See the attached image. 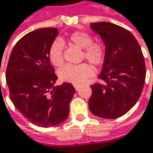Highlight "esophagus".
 <instances>
[{
  "mask_svg": "<svg viewBox=\"0 0 153 153\" xmlns=\"http://www.w3.org/2000/svg\"><path fill=\"white\" fill-rule=\"evenodd\" d=\"M74 88H75V89H76L77 91L79 89V85H74Z\"/></svg>",
  "mask_w": 153,
  "mask_h": 153,
  "instance_id": "esophagus-1",
  "label": "esophagus"
}]
</instances>
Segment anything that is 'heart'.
I'll return each instance as SVG.
<instances>
[{
    "instance_id": "heart-1",
    "label": "heart",
    "mask_w": 153,
    "mask_h": 153,
    "mask_svg": "<svg viewBox=\"0 0 153 153\" xmlns=\"http://www.w3.org/2000/svg\"><path fill=\"white\" fill-rule=\"evenodd\" d=\"M69 43L83 49V58L94 65H99L103 62L105 48L102 44L93 42V38L88 33L84 31H75L68 36ZM64 45L61 40H55L49 49V58L54 65H60L63 63ZM93 67L88 63L79 65H65L62 66L58 74L64 82L79 85L93 75Z\"/></svg>"
}]
</instances>
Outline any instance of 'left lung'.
Segmentation results:
<instances>
[{
	"instance_id": "8db88e82",
	"label": "left lung",
	"mask_w": 153,
	"mask_h": 153,
	"mask_svg": "<svg viewBox=\"0 0 153 153\" xmlns=\"http://www.w3.org/2000/svg\"><path fill=\"white\" fill-rule=\"evenodd\" d=\"M91 30L105 45V58L98 78L91 86L90 111L96 117L116 119L138 101L146 80V65L140 45L129 30L111 22H94Z\"/></svg>"
}]
</instances>
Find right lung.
<instances>
[{
    "mask_svg": "<svg viewBox=\"0 0 153 153\" xmlns=\"http://www.w3.org/2000/svg\"><path fill=\"white\" fill-rule=\"evenodd\" d=\"M58 35L56 28H43L22 36L11 51L6 71L11 102L24 117L44 128L67 118L75 92L71 83L54 85L58 76L49 49Z\"/></svg>",
    "mask_w": 153,
    "mask_h": 153,
    "instance_id": "1",
    "label": "right lung"
}]
</instances>
